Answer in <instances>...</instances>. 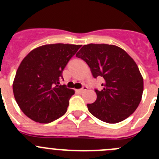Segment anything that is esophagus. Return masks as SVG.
<instances>
[{"instance_id":"obj_1","label":"esophagus","mask_w":159,"mask_h":159,"mask_svg":"<svg viewBox=\"0 0 159 159\" xmlns=\"http://www.w3.org/2000/svg\"><path fill=\"white\" fill-rule=\"evenodd\" d=\"M87 89H88V87L84 86L82 88H80V89H79V90H78V92H80V93H82V92H85V91H86Z\"/></svg>"}]
</instances>
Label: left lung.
<instances>
[{"instance_id": "obj_1", "label": "left lung", "mask_w": 159, "mask_h": 159, "mask_svg": "<svg viewBox=\"0 0 159 159\" xmlns=\"http://www.w3.org/2000/svg\"><path fill=\"white\" fill-rule=\"evenodd\" d=\"M91 68L94 78L102 77V89L88 111L107 123H117L134 113L141 102L143 79L134 60L121 48L105 43L84 45L76 53Z\"/></svg>"}]
</instances>
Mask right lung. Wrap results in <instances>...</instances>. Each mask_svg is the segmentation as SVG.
I'll list each match as a JSON object with an SVG mask.
<instances>
[{
  "mask_svg": "<svg viewBox=\"0 0 159 159\" xmlns=\"http://www.w3.org/2000/svg\"><path fill=\"white\" fill-rule=\"evenodd\" d=\"M80 45L45 44L23 59L14 78L15 99L25 116L35 122L48 123L66 113L75 91L60 85L62 73Z\"/></svg>",
  "mask_w": 159,
  "mask_h": 159,
  "instance_id": "1",
  "label": "right lung"
}]
</instances>
